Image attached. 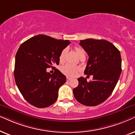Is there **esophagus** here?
<instances>
[{"label":"esophagus","instance_id":"34e87169","mask_svg":"<svg viewBox=\"0 0 135 135\" xmlns=\"http://www.w3.org/2000/svg\"><path fill=\"white\" fill-rule=\"evenodd\" d=\"M71 80V78H70V77H66V81H70V80Z\"/></svg>","mask_w":135,"mask_h":135}]
</instances>
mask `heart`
Wrapping results in <instances>:
<instances>
[{
  "label": "heart",
  "mask_w": 135,
  "mask_h": 135,
  "mask_svg": "<svg viewBox=\"0 0 135 135\" xmlns=\"http://www.w3.org/2000/svg\"><path fill=\"white\" fill-rule=\"evenodd\" d=\"M75 51L77 54V55H78L80 57L82 54H84V52L82 49H81L80 47H75ZM66 53V49H63L62 52L59 55V61L60 62L62 63L65 61V54ZM61 71L64 74L67 75V76H74L77 74V73L80 71V68L78 66L72 65L70 64H66L65 65L61 68Z\"/></svg>",
  "instance_id": "b5f03b06"
}]
</instances>
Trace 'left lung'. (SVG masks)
I'll return each instance as SVG.
<instances>
[{
	"label": "left lung",
	"instance_id": "8db88e82",
	"mask_svg": "<svg viewBox=\"0 0 135 135\" xmlns=\"http://www.w3.org/2000/svg\"><path fill=\"white\" fill-rule=\"evenodd\" d=\"M80 45L89 59L84 74L93 75V81L78 79V86L73 89L76 99L87 106H96L105 101L115 87L122 71L120 51L109 41L104 39H86Z\"/></svg>",
	"mask_w": 135,
	"mask_h": 135
}]
</instances>
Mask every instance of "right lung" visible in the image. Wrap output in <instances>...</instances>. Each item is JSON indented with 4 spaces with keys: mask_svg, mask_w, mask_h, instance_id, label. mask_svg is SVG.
<instances>
[{
    "mask_svg": "<svg viewBox=\"0 0 135 135\" xmlns=\"http://www.w3.org/2000/svg\"><path fill=\"white\" fill-rule=\"evenodd\" d=\"M70 42L39 35L21 44L15 56L14 77L20 92L27 102L38 108L56 101L59 89L66 76L59 70L53 74L47 68L59 64V55Z\"/></svg>",
    "mask_w": 135,
    "mask_h": 135,
    "instance_id": "1",
    "label": "right lung"
}]
</instances>
